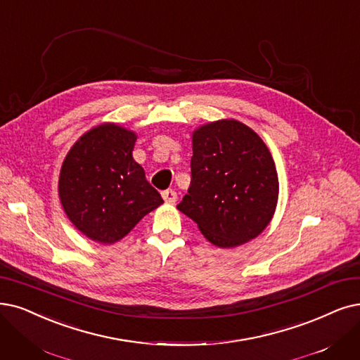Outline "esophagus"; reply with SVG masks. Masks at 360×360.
Instances as JSON below:
<instances>
[{"label": "esophagus", "instance_id": "esophagus-1", "mask_svg": "<svg viewBox=\"0 0 360 360\" xmlns=\"http://www.w3.org/2000/svg\"><path fill=\"white\" fill-rule=\"evenodd\" d=\"M162 198L167 204H176L177 200V193L172 191V189H168V191H164L162 192Z\"/></svg>", "mask_w": 360, "mask_h": 360}]
</instances>
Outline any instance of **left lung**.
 <instances>
[{
  "instance_id": "obj_1",
  "label": "left lung",
  "mask_w": 360,
  "mask_h": 360,
  "mask_svg": "<svg viewBox=\"0 0 360 360\" xmlns=\"http://www.w3.org/2000/svg\"><path fill=\"white\" fill-rule=\"evenodd\" d=\"M192 180L177 208L220 248L260 235L275 214L279 181L273 158L254 130L235 120L192 134Z\"/></svg>"
}]
</instances>
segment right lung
<instances>
[{"instance_id": "obj_1", "label": "right lung", "mask_w": 360, "mask_h": 360, "mask_svg": "<svg viewBox=\"0 0 360 360\" xmlns=\"http://www.w3.org/2000/svg\"><path fill=\"white\" fill-rule=\"evenodd\" d=\"M137 136L102 124L78 139L59 177L62 207L81 233L109 245L118 242L164 200L133 158Z\"/></svg>"}]
</instances>
